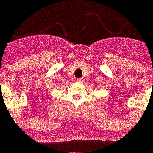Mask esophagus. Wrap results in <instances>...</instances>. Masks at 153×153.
I'll return each mask as SVG.
<instances>
[{
  "mask_svg": "<svg viewBox=\"0 0 153 153\" xmlns=\"http://www.w3.org/2000/svg\"><path fill=\"white\" fill-rule=\"evenodd\" d=\"M76 81H78V82H82V81H83V79H82V78H77V79H76Z\"/></svg>",
  "mask_w": 153,
  "mask_h": 153,
  "instance_id": "34e87169",
  "label": "esophagus"
}]
</instances>
